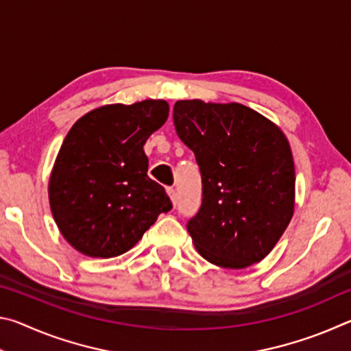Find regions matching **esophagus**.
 <instances>
[{"mask_svg":"<svg viewBox=\"0 0 351 351\" xmlns=\"http://www.w3.org/2000/svg\"><path fill=\"white\" fill-rule=\"evenodd\" d=\"M167 193H169V197H170V199H171V203H173V206H176V203H178V193H176V189H173V187H167Z\"/></svg>","mask_w":351,"mask_h":351,"instance_id":"34e87169","label":"esophagus"}]
</instances>
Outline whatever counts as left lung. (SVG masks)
I'll use <instances>...</instances> for the list:
<instances>
[{
	"instance_id": "left-lung-1",
	"label": "left lung",
	"mask_w": 351,
	"mask_h": 351,
	"mask_svg": "<svg viewBox=\"0 0 351 351\" xmlns=\"http://www.w3.org/2000/svg\"><path fill=\"white\" fill-rule=\"evenodd\" d=\"M173 122L203 182L201 207L187 221L195 247L223 268L258 263L294 212V162L285 134L240 104L178 100Z\"/></svg>"
}]
</instances>
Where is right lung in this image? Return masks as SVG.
Here are the masks:
<instances>
[{"label":"right lung","instance_id":"right-lung-1","mask_svg":"<svg viewBox=\"0 0 351 351\" xmlns=\"http://www.w3.org/2000/svg\"><path fill=\"white\" fill-rule=\"evenodd\" d=\"M169 117L164 100L106 105L77 121L58 152L49 203L62 235L90 257H117L173 204L148 178L145 141Z\"/></svg>","mask_w":351,"mask_h":351}]
</instances>
